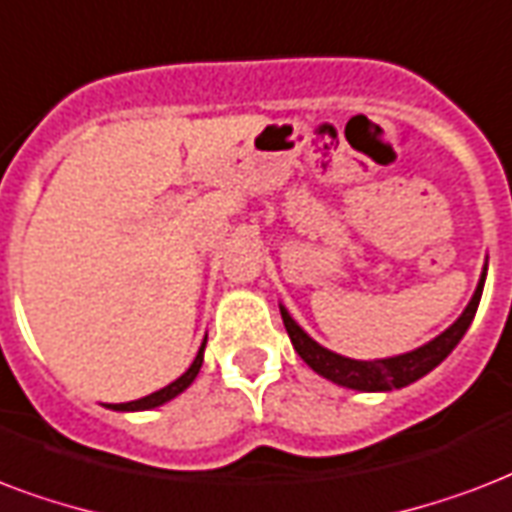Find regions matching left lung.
<instances>
[{"instance_id": "obj_1", "label": "left lung", "mask_w": 512, "mask_h": 512, "mask_svg": "<svg viewBox=\"0 0 512 512\" xmlns=\"http://www.w3.org/2000/svg\"><path fill=\"white\" fill-rule=\"evenodd\" d=\"M483 280H486V267H483L481 283L475 288L473 299L465 307V312L459 315L457 323L449 326L441 336H435L433 342H427L425 347H419L414 352H406V355H398V358H384V360H352L344 358V355H336V352L320 347L315 339L304 334L299 328V323L288 315L285 307H280V315H283L285 331L291 336L293 350L299 352V358L307 363V366L315 371V374L326 376L334 384H342V387H350V390H363V392H384V390H398V387H406V384L417 382L425 374H430L438 363L449 358V352L459 344V339L465 336V331L470 328L475 318V310H478V301H481L483 293Z\"/></svg>"}]
</instances>
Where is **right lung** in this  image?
<instances>
[{
	"label": "right lung",
	"mask_w": 512,
	"mask_h": 512,
	"mask_svg": "<svg viewBox=\"0 0 512 512\" xmlns=\"http://www.w3.org/2000/svg\"><path fill=\"white\" fill-rule=\"evenodd\" d=\"M202 350H205V342H202L200 352H197V358H194L192 366L186 368L184 374L178 376L176 382H170L168 387H162V390L152 392V395H146V398L130 400V403H109V408H114V411H146V408L162 406V403H168V400H173V398H176V395H181V392H184L186 387H189V384L194 382V376L200 374Z\"/></svg>",
	"instance_id": "1"
}]
</instances>
